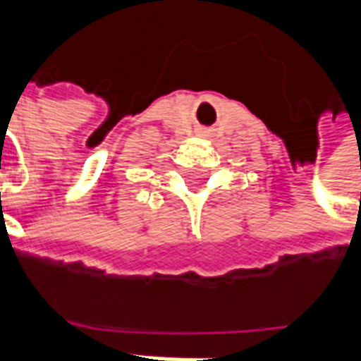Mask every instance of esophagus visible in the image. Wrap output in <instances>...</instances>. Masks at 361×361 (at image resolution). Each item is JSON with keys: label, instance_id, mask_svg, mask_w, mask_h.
<instances>
[{"label": "esophagus", "instance_id": "1", "mask_svg": "<svg viewBox=\"0 0 361 361\" xmlns=\"http://www.w3.org/2000/svg\"><path fill=\"white\" fill-rule=\"evenodd\" d=\"M201 135H204V137H207V135H209V131H201Z\"/></svg>", "mask_w": 361, "mask_h": 361}]
</instances>
